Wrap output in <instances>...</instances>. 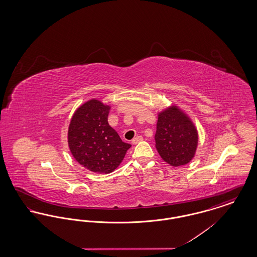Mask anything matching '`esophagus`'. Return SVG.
<instances>
[{
    "label": "esophagus",
    "instance_id": "1",
    "mask_svg": "<svg viewBox=\"0 0 257 257\" xmlns=\"http://www.w3.org/2000/svg\"><path fill=\"white\" fill-rule=\"evenodd\" d=\"M142 141H143V137H142V136H138V137H136L135 139H133L132 144H133V145H137V144H139V143L142 142Z\"/></svg>",
    "mask_w": 257,
    "mask_h": 257
}]
</instances>
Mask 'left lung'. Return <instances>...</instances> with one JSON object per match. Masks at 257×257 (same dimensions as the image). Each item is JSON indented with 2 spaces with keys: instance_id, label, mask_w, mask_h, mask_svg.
Listing matches in <instances>:
<instances>
[{
  "instance_id": "8db88e82",
  "label": "left lung",
  "mask_w": 257,
  "mask_h": 257,
  "mask_svg": "<svg viewBox=\"0 0 257 257\" xmlns=\"http://www.w3.org/2000/svg\"><path fill=\"white\" fill-rule=\"evenodd\" d=\"M155 142L161 158L172 167H180L195 157L198 133L189 115L171 105L158 112Z\"/></svg>"
}]
</instances>
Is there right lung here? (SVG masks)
Segmentation results:
<instances>
[{
    "label": "right lung",
    "mask_w": 257,
    "mask_h": 257,
    "mask_svg": "<svg viewBox=\"0 0 257 257\" xmlns=\"http://www.w3.org/2000/svg\"><path fill=\"white\" fill-rule=\"evenodd\" d=\"M110 109V105L90 99L75 110L68 127L67 142L74 159L97 173L114 171L131 147L108 122Z\"/></svg>",
    "instance_id": "right-lung-1"
}]
</instances>
